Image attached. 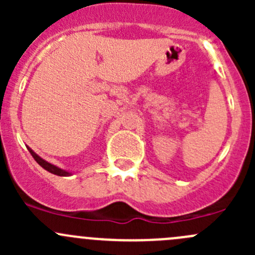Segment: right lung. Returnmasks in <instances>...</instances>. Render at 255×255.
I'll use <instances>...</instances> for the list:
<instances>
[{
  "label": "right lung",
  "mask_w": 255,
  "mask_h": 255,
  "mask_svg": "<svg viewBox=\"0 0 255 255\" xmlns=\"http://www.w3.org/2000/svg\"><path fill=\"white\" fill-rule=\"evenodd\" d=\"M27 149H28V150H29V153L32 154V156H33V158H34V160L37 161V163L39 164V165L42 166L43 169H45V170L49 171V173L54 174V175H58V176H70V175H73V173H71V171L64 170V169L59 168V166L54 165V164L48 163L47 160H44V159H43V158H40V156L38 155V154L35 153V151L33 150V149H30L28 145H27Z\"/></svg>",
  "instance_id": "add662e5"
}]
</instances>
